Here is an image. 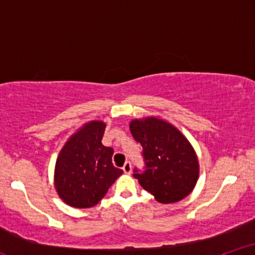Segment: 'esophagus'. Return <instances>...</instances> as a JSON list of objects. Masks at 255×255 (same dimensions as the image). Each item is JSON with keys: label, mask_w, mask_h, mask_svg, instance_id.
Listing matches in <instances>:
<instances>
[{"label": "esophagus", "mask_w": 255, "mask_h": 255, "mask_svg": "<svg viewBox=\"0 0 255 255\" xmlns=\"http://www.w3.org/2000/svg\"><path fill=\"white\" fill-rule=\"evenodd\" d=\"M124 171L126 172V174H130V171H131V164H130V162H126L125 163V165H124Z\"/></svg>", "instance_id": "34e87169"}]
</instances>
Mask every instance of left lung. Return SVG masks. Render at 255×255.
I'll return each instance as SVG.
<instances>
[{"label": "left lung", "mask_w": 255, "mask_h": 255, "mask_svg": "<svg viewBox=\"0 0 255 255\" xmlns=\"http://www.w3.org/2000/svg\"><path fill=\"white\" fill-rule=\"evenodd\" d=\"M130 131L142 146L144 170L133 176L158 203L182 200L194 188L199 176L197 154L186 136L174 126L156 118L134 120Z\"/></svg>", "instance_id": "left-lung-1"}]
</instances>
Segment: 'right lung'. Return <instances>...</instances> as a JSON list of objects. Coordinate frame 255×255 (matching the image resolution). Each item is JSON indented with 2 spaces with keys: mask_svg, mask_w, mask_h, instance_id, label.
Segmentation results:
<instances>
[{
  "mask_svg": "<svg viewBox=\"0 0 255 255\" xmlns=\"http://www.w3.org/2000/svg\"><path fill=\"white\" fill-rule=\"evenodd\" d=\"M105 124L80 128L61 150L55 166V188L66 204L86 209L98 204L124 170L113 164V147L102 144Z\"/></svg>",
  "mask_w": 255,
  "mask_h": 255,
  "instance_id": "obj_1",
  "label": "right lung"
}]
</instances>
